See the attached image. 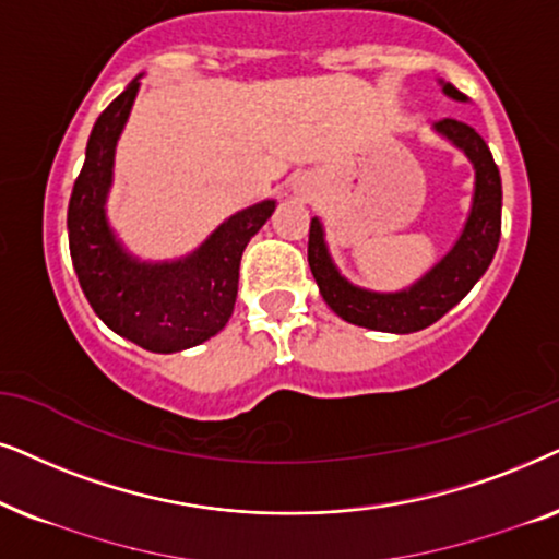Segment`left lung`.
<instances>
[{"label":"left lung","mask_w":559,"mask_h":559,"mask_svg":"<svg viewBox=\"0 0 559 559\" xmlns=\"http://www.w3.org/2000/svg\"><path fill=\"white\" fill-rule=\"evenodd\" d=\"M440 86L450 99L467 102V96L457 92L450 81L440 79ZM435 132L460 153H465V158L473 163V199L455 245L412 286L401 288V292H370V288L349 284L334 265L330 248H326L322 219H311V275H314L326 307L349 324L391 334L419 332L448 314L452 307H457L465 294L478 284L480 275L488 271L490 260L496 255L498 237H501V174H498L493 155H490L486 140L471 124L457 122V119H442L435 124Z\"/></svg>","instance_id":"left-lung-1"}]
</instances>
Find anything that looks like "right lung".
<instances>
[{
    "mask_svg": "<svg viewBox=\"0 0 559 559\" xmlns=\"http://www.w3.org/2000/svg\"><path fill=\"white\" fill-rule=\"evenodd\" d=\"M140 79L102 111L86 143L84 168L69 202L73 271L96 317L119 337L151 353H181L225 330L235 309L240 260L250 237L275 210L273 199L227 217L189 255L140 260L107 217L119 135L135 104Z\"/></svg>",
    "mask_w": 559,
    "mask_h": 559,
    "instance_id": "right-lung-1",
    "label": "right lung"
}]
</instances>
